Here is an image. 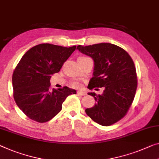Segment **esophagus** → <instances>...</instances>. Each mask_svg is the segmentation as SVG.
I'll use <instances>...</instances> for the list:
<instances>
[{"instance_id":"obj_1","label":"esophagus","mask_w":159,"mask_h":159,"mask_svg":"<svg viewBox=\"0 0 159 159\" xmlns=\"http://www.w3.org/2000/svg\"><path fill=\"white\" fill-rule=\"evenodd\" d=\"M77 94L80 95V96H86V93L84 91H77Z\"/></svg>"}]
</instances>
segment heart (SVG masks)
Masks as SVG:
<instances>
[{
	"label": "heart",
	"mask_w": 159,
	"mask_h": 159,
	"mask_svg": "<svg viewBox=\"0 0 159 159\" xmlns=\"http://www.w3.org/2000/svg\"><path fill=\"white\" fill-rule=\"evenodd\" d=\"M72 86L73 87H75V88H79V87L80 86V83L77 82V81H75L72 84Z\"/></svg>",
	"instance_id": "obj_1"
}]
</instances>
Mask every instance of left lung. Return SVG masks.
<instances>
[{"label": "left lung", "mask_w": 159, "mask_h": 159, "mask_svg": "<svg viewBox=\"0 0 159 159\" xmlns=\"http://www.w3.org/2000/svg\"><path fill=\"white\" fill-rule=\"evenodd\" d=\"M77 49L94 61L93 76L88 88H104L101 95L88 93L94 97L96 103L86 108V114L103 126L115 124L126 114L136 94L137 75L134 61L124 49L108 43L79 45Z\"/></svg>", "instance_id": "8db88e82"}]
</instances>
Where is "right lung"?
<instances>
[{"label":"right lung","mask_w":159,"mask_h":159,"mask_svg":"<svg viewBox=\"0 0 159 159\" xmlns=\"http://www.w3.org/2000/svg\"><path fill=\"white\" fill-rule=\"evenodd\" d=\"M76 46L67 48L50 43L33 47L13 71V97L19 108L30 119L45 123L62 109L67 96L76 91L67 86L51 90V75L60 71Z\"/></svg>","instance_id":"1"}]
</instances>
